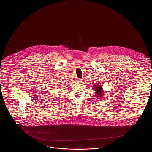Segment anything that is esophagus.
Here are the masks:
<instances>
[{
    "instance_id": "obj_1",
    "label": "esophagus",
    "mask_w": 152,
    "mask_h": 152,
    "mask_svg": "<svg viewBox=\"0 0 152 152\" xmlns=\"http://www.w3.org/2000/svg\"><path fill=\"white\" fill-rule=\"evenodd\" d=\"M81 81H82L81 79H77L76 80L77 82H81Z\"/></svg>"
}]
</instances>
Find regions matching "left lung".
<instances>
[{
  "instance_id": "left-lung-1",
  "label": "left lung",
  "mask_w": 152,
  "mask_h": 152,
  "mask_svg": "<svg viewBox=\"0 0 152 152\" xmlns=\"http://www.w3.org/2000/svg\"><path fill=\"white\" fill-rule=\"evenodd\" d=\"M94 91L96 92L95 95L97 97H101L102 96V95H104V94L102 91V87L101 86V85H99V84H97V85H94Z\"/></svg>"
}]
</instances>
